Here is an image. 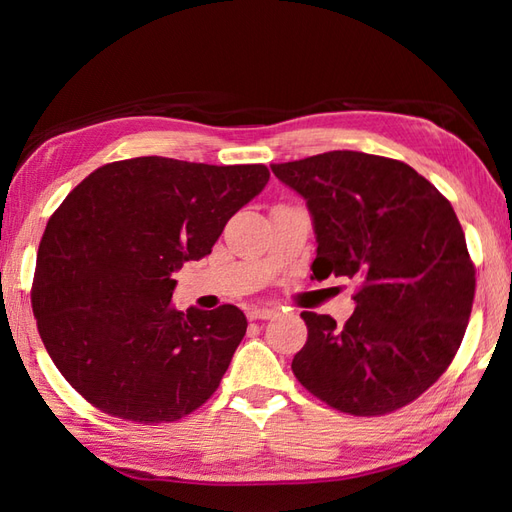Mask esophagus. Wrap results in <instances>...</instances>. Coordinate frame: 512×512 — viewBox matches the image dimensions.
Returning a JSON list of instances; mask_svg holds the SVG:
<instances>
[{"mask_svg":"<svg viewBox=\"0 0 512 512\" xmlns=\"http://www.w3.org/2000/svg\"><path fill=\"white\" fill-rule=\"evenodd\" d=\"M277 317V310L273 308H250L248 310V319L250 321H266V319H275Z\"/></svg>","mask_w":512,"mask_h":512,"instance_id":"obj_1","label":"esophagus"}]
</instances>
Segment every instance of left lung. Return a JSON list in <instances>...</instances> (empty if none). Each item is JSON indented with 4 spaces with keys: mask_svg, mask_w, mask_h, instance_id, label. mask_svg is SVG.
Wrapping results in <instances>:
<instances>
[{
    "mask_svg": "<svg viewBox=\"0 0 512 512\" xmlns=\"http://www.w3.org/2000/svg\"><path fill=\"white\" fill-rule=\"evenodd\" d=\"M270 169L308 204L314 279L358 284L343 328L330 314L301 312L308 341L292 372L352 416L409 405L447 372L473 308L475 266L451 202L405 162L363 151Z\"/></svg>",
    "mask_w": 512,
    "mask_h": 512,
    "instance_id": "obj_1",
    "label": "left lung"
}]
</instances>
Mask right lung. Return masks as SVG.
Instances as JSON below:
<instances>
[{
  "instance_id": "obj_1",
  "label": "right lung",
  "mask_w": 512,
  "mask_h": 512,
  "mask_svg": "<svg viewBox=\"0 0 512 512\" xmlns=\"http://www.w3.org/2000/svg\"><path fill=\"white\" fill-rule=\"evenodd\" d=\"M264 165L162 156L103 165L68 193L41 237L32 312L61 376L114 418L173 422L220 387L244 312L173 308V273L211 253L266 187Z\"/></svg>"
}]
</instances>
